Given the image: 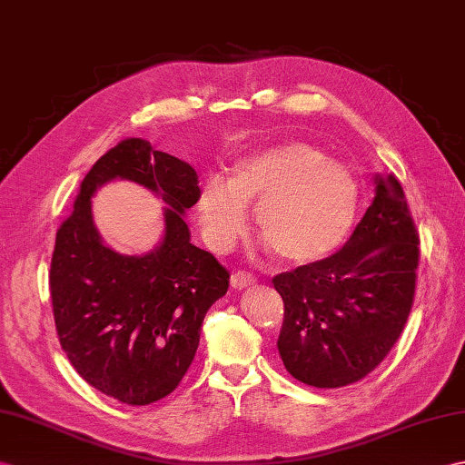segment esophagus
<instances>
[{"label": "esophagus", "mask_w": 465, "mask_h": 465, "mask_svg": "<svg viewBox=\"0 0 465 465\" xmlns=\"http://www.w3.org/2000/svg\"><path fill=\"white\" fill-rule=\"evenodd\" d=\"M255 285V277L245 273V272H235L232 273V287L233 289H245V287H252Z\"/></svg>", "instance_id": "obj_1"}]
</instances>
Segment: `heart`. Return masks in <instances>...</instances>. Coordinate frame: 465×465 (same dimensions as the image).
Returning a JSON list of instances; mask_svg holds the SVG:
<instances>
[{
	"instance_id": "heart-1",
	"label": "heart",
	"mask_w": 465,
	"mask_h": 465,
	"mask_svg": "<svg viewBox=\"0 0 465 465\" xmlns=\"http://www.w3.org/2000/svg\"><path fill=\"white\" fill-rule=\"evenodd\" d=\"M361 202L359 180L342 162L299 140L269 144L237 160L225 182L203 183L196 215L215 253L228 252L255 207L257 230L289 263H312L344 242Z\"/></svg>"
}]
</instances>
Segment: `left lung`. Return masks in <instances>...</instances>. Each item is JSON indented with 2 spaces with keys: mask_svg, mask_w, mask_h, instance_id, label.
Segmentation results:
<instances>
[{
  "mask_svg": "<svg viewBox=\"0 0 465 465\" xmlns=\"http://www.w3.org/2000/svg\"><path fill=\"white\" fill-rule=\"evenodd\" d=\"M374 200L341 252L273 277L285 319L287 372L317 388L364 379L401 337L412 309L418 233L401 182L374 176Z\"/></svg>",
  "mask_w": 465,
  "mask_h": 465,
  "instance_id": "8db88e82",
  "label": "left lung"
}]
</instances>
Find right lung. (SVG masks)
Here are the masks:
<instances>
[{
  "mask_svg": "<svg viewBox=\"0 0 465 465\" xmlns=\"http://www.w3.org/2000/svg\"><path fill=\"white\" fill-rule=\"evenodd\" d=\"M113 179L165 202L154 251L126 256L102 242L92 196ZM198 193L188 162L128 138L94 162L57 232L49 287L59 342L83 381L123 404L146 406L174 391L198 351L203 317L228 291L225 267L190 243L183 215Z\"/></svg>",
  "mask_w": 465,
  "mask_h": 465,
  "instance_id": "right-lung-1",
  "label": "right lung"
}]
</instances>
